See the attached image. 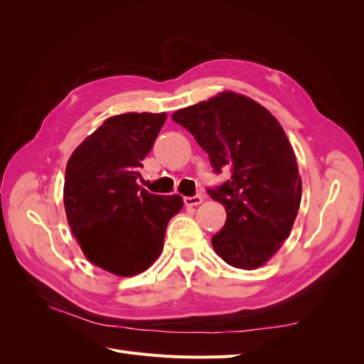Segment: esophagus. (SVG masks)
Here are the masks:
<instances>
[{"instance_id":"34e87169","label":"esophagus","mask_w":364,"mask_h":364,"mask_svg":"<svg viewBox=\"0 0 364 364\" xmlns=\"http://www.w3.org/2000/svg\"><path fill=\"white\" fill-rule=\"evenodd\" d=\"M203 202V197L200 194H196L191 197H183V203L186 206H196V205H200Z\"/></svg>"}]
</instances>
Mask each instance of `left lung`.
<instances>
[{"label": "left lung", "mask_w": 364, "mask_h": 364, "mask_svg": "<svg viewBox=\"0 0 364 364\" xmlns=\"http://www.w3.org/2000/svg\"><path fill=\"white\" fill-rule=\"evenodd\" d=\"M171 119L208 153L215 174L230 168L229 181L206 190L226 209V223L213 237L215 253L237 269L262 266L290 235L302 193L294 151L278 119L235 92L181 109Z\"/></svg>", "instance_id": "8db88e82"}]
</instances>
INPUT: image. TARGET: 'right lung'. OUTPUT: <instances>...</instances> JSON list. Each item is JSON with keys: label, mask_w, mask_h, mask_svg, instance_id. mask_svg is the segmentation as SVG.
Listing matches in <instances>:
<instances>
[{"label": "right lung", "mask_w": 364, "mask_h": 364, "mask_svg": "<svg viewBox=\"0 0 364 364\" xmlns=\"http://www.w3.org/2000/svg\"><path fill=\"white\" fill-rule=\"evenodd\" d=\"M165 119L164 112L107 118L67 165L63 205L73 234L87 259L118 277L151 266L183 206L181 196L151 194L136 183Z\"/></svg>", "instance_id": "right-lung-1"}]
</instances>
